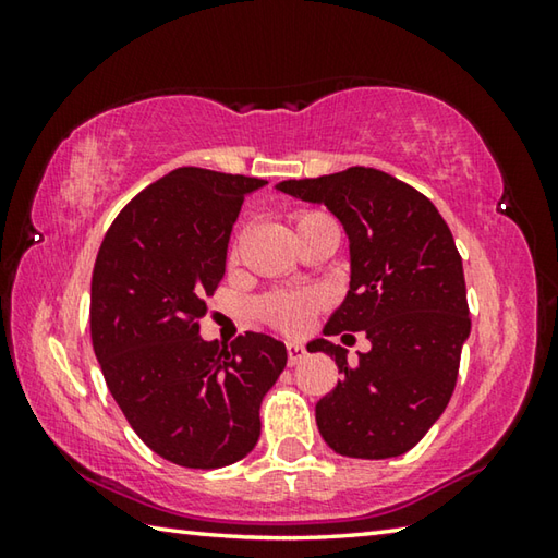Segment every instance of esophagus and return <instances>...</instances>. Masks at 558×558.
<instances>
[{"mask_svg":"<svg viewBox=\"0 0 558 558\" xmlns=\"http://www.w3.org/2000/svg\"><path fill=\"white\" fill-rule=\"evenodd\" d=\"M305 347H302V344H295V342H290L288 344V364L290 366H295V364H300L302 362V359H305Z\"/></svg>","mask_w":558,"mask_h":558,"instance_id":"esophagus-1","label":"esophagus"}]
</instances>
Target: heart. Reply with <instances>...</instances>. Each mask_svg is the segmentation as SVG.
I'll use <instances>...</instances> for the list:
<instances>
[{
    "label": "heart",
    "mask_w": 558,
    "mask_h": 558,
    "mask_svg": "<svg viewBox=\"0 0 558 558\" xmlns=\"http://www.w3.org/2000/svg\"><path fill=\"white\" fill-rule=\"evenodd\" d=\"M325 221H332V219L317 211L300 214L295 219V231L310 229V226L325 223ZM315 307H317V300L313 295H290V292L270 295L260 302L263 317H266L272 327L282 329V332H300Z\"/></svg>",
    "instance_id": "1"
}]
</instances>
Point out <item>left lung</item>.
Segmentation results:
<instances>
[{
  "label": "left lung",
  "instance_id": "left-lung-1",
  "mask_svg": "<svg viewBox=\"0 0 558 558\" xmlns=\"http://www.w3.org/2000/svg\"><path fill=\"white\" fill-rule=\"evenodd\" d=\"M278 192L325 204L349 239V290L325 335L366 332L369 352L313 339L342 379L317 401L319 436L339 456L384 460L409 452L440 418L470 337L462 258L448 223L413 186L372 167L288 179Z\"/></svg>",
  "mask_w": 558,
  "mask_h": 558
}]
</instances>
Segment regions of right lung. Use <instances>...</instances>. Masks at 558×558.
Here are the masks:
<instances>
[{"label": "right lung", "instance_id": "1", "mask_svg": "<svg viewBox=\"0 0 558 558\" xmlns=\"http://www.w3.org/2000/svg\"><path fill=\"white\" fill-rule=\"evenodd\" d=\"M266 184L179 167L140 192L100 243L93 352L132 430L174 465L214 470L248 456L263 396L286 369L288 349L268 335L245 332L231 349L199 335L241 204Z\"/></svg>", "mask_w": 558, "mask_h": 558}]
</instances>
